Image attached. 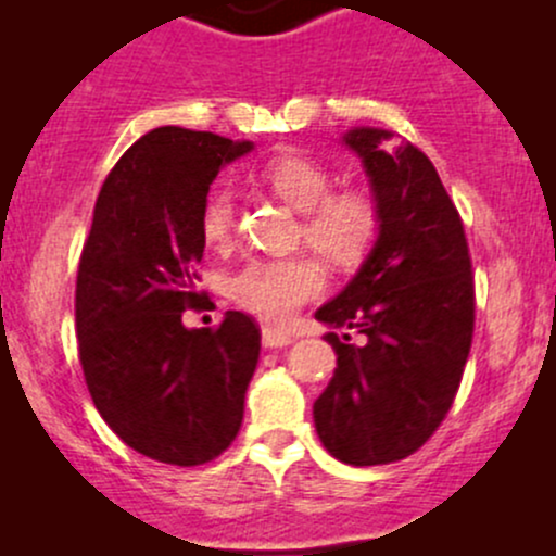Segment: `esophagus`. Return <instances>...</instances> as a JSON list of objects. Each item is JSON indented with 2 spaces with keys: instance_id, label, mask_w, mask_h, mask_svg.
Masks as SVG:
<instances>
[{
  "instance_id": "esophagus-1",
  "label": "esophagus",
  "mask_w": 556,
  "mask_h": 556,
  "mask_svg": "<svg viewBox=\"0 0 556 556\" xmlns=\"http://www.w3.org/2000/svg\"><path fill=\"white\" fill-rule=\"evenodd\" d=\"M263 346H268V350H282V346H290L293 344V336L285 333V330H274V328H263Z\"/></svg>"
}]
</instances>
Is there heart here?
Listing matches in <instances>:
<instances>
[{
  "mask_svg": "<svg viewBox=\"0 0 556 556\" xmlns=\"http://www.w3.org/2000/svg\"><path fill=\"white\" fill-rule=\"evenodd\" d=\"M268 190L301 212L299 237L333 268H355L371 255L382 237L384 212L377 190L352 182L333 185L325 164L299 150L274 153L257 169ZM199 231L206 244L223 250L237 231L233 190L217 185L199 212ZM323 268L306 252L288 257H257L239 268L228 282V295L239 309L266 323H288L295 312L323 293Z\"/></svg>",
  "mask_w": 556,
  "mask_h": 556,
  "instance_id": "1",
  "label": "heart"
}]
</instances>
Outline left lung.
Masks as SVG:
<instances>
[{
    "mask_svg": "<svg viewBox=\"0 0 556 556\" xmlns=\"http://www.w3.org/2000/svg\"><path fill=\"white\" fill-rule=\"evenodd\" d=\"M346 144L363 159L382 201V237L350 285L314 317L339 368L314 401L323 446L346 465L408 457L439 430L463 382L476 323L473 263L463 217L433 161L417 144L384 153L379 128H355Z\"/></svg>",
    "mask_w": 556,
    "mask_h": 556,
    "instance_id": "left-lung-1",
    "label": "left lung"
}]
</instances>
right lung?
Segmentation results:
<instances>
[{"instance_id": "obj_1", "label": "right lung", "mask_w": 556, "mask_h": 556, "mask_svg": "<svg viewBox=\"0 0 556 556\" xmlns=\"http://www.w3.org/2000/svg\"><path fill=\"white\" fill-rule=\"evenodd\" d=\"M210 131L161 126L106 174L80 252L75 330L93 406L131 450L204 465L237 439L261 328L228 312L215 328L182 325L204 309L195 266L199 212L223 164L250 153Z\"/></svg>"}]
</instances>
